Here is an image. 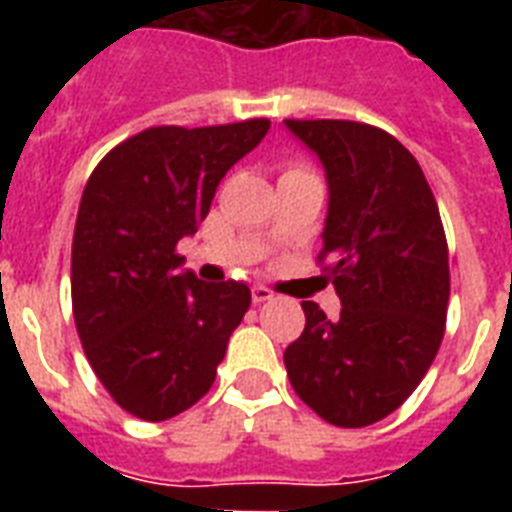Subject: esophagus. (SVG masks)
I'll return each instance as SVG.
<instances>
[{
    "label": "esophagus",
    "instance_id": "34e87169",
    "mask_svg": "<svg viewBox=\"0 0 512 512\" xmlns=\"http://www.w3.org/2000/svg\"><path fill=\"white\" fill-rule=\"evenodd\" d=\"M252 300H255L257 305L268 303V300H273V289L263 287V284H257V287H252Z\"/></svg>",
    "mask_w": 512,
    "mask_h": 512
}]
</instances>
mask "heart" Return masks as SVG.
I'll list each match as a JSON object with an SVG mask.
<instances>
[{"label": "heart", "mask_w": 512, "mask_h": 512, "mask_svg": "<svg viewBox=\"0 0 512 512\" xmlns=\"http://www.w3.org/2000/svg\"><path fill=\"white\" fill-rule=\"evenodd\" d=\"M292 172H311L305 164H289L287 170H284V175H292Z\"/></svg>", "instance_id": "heart-1"}]
</instances>
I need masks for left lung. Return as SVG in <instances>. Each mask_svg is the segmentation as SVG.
I'll return each mask as SVG.
<instances>
[{
    "label": "left lung",
    "instance_id": "left-lung-1",
    "mask_svg": "<svg viewBox=\"0 0 512 512\" xmlns=\"http://www.w3.org/2000/svg\"><path fill=\"white\" fill-rule=\"evenodd\" d=\"M327 170L321 271L340 297L329 321L305 300L287 350L292 388L321 420L364 428L412 396L436 358L449 308V247L420 164L390 132L345 119H287Z\"/></svg>",
    "mask_w": 512,
    "mask_h": 512
}]
</instances>
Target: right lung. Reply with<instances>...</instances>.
I'll use <instances>...</instances> for the list:
<instances>
[{"mask_svg":"<svg viewBox=\"0 0 512 512\" xmlns=\"http://www.w3.org/2000/svg\"><path fill=\"white\" fill-rule=\"evenodd\" d=\"M271 122L148 127L111 148L84 185L71 244V305L84 356L132 417L170 420L215 382L252 292L177 273L217 183Z\"/></svg>","mask_w":512,"mask_h":512,"instance_id":"obj_1","label":"right lung"}]
</instances>
